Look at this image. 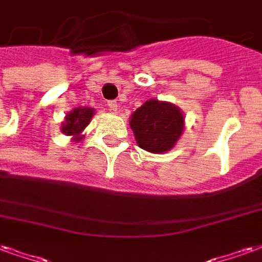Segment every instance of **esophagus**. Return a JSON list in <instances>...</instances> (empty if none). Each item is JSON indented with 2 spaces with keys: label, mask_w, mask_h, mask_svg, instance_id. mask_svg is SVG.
I'll return each instance as SVG.
<instances>
[{
  "label": "esophagus",
  "mask_w": 262,
  "mask_h": 262,
  "mask_svg": "<svg viewBox=\"0 0 262 262\" xmlns=\"http://www.w3.org/2000/svg\"><path fill=\"white\" fill-rule=\"evenodd\" d=\"M107 106H109V109L113 110V112L117 110V102L116 101H107Z\"/></svg>",
  "instance_id": "obj_1"
}]
</instances>
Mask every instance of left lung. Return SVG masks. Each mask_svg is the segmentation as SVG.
Wrapping results in <instances>:
<instances>
[{"label":"left lung","mask_w":262,"mask_h":262,"mask_svg":"<svg viewBox=\"0 0 262 262\" xmlns=\"http://www.w3.org/2000/svg\"><path fill=\"white\" fill-rule=\"evenodd\" d=\"M184 115L172 103L149 99L129 117L139 147L150 153L171 150L184 131Z\"/></svg>","instance_id":"left-lung-1"}]
</instances>
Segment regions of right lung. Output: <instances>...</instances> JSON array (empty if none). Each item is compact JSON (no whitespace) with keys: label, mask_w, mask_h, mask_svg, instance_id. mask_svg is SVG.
<instances>
[{"label":"right lung","mask_w":262,"mask_h":262,"mask_svg":"<svg viewBox=\"0 0 262 262\" xmlns=\"http://www.w3.org/2000/svg\"><path fill=\"white\" fill-rule=\"evenodd\" d=\"M95 115V110L92 107H77L69 112L64 121L62 123V133L64 135L73 137V141H81L84 138L82 131L91 121L92 116Z\"/></svg>","instance_id":"right-lung-1"}]
</instances>
